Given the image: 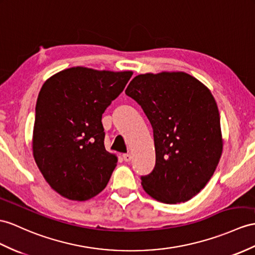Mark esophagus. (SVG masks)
Here are the masks:
<instances>
[{"label":"esophagus","mask_w":255,"mask_h":255,"mask_svg":"<svg viewBox=\"0 0 255 255\" xmlns=\"http://www.w3.org/2000/svg\"><path fill=\"white\" fill-rule=\"evenodd\" d=\"M122 158H123V160L126 161V162H129V161L132 160V154H129V153H124L123 156H122Z\"/></svg>","instance_id":"1"}]
</instances>
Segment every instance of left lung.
I'll return each mask as SVG.
<instances>
[{
  "label": "left lung",
  "mask_w": 255,
  "mask_h": 255,
  "mask_svg": "<svg viewBox=\"0 0 255 255\" xmlns=\"http://www.w3.org/2000/svg\"><path fill=\"white\" fill-rule=\"evenodd\" d=\"M153 129L156 165L142 188L160 202L191 199L212 177L223 150L219 108L199 80L185 72L136 76L126 90Z\"/></svg>",
  "instance_id": "left-lung-1"
}]
</instances>
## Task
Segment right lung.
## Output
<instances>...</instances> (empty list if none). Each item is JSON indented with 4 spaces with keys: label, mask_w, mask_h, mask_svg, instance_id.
Segmentation results:
<instances>
[{
    "label": "right lung",
    "mask_w": 255,
    "mask_h": 255,
    "mask_svg": "<svg viewBox=\"0 0 255 255\" xmlns=\"http://www.w3.org/2000/svg\"><path fill=\"white\" fill-rule=\"evenodd\" d=\"M132 74L73 67L43 84L35 106L33 157L60 196L84 201L107 186L118 159L105 149L102 116Z\"/></svg>",
    "instance_id": "1"
}]
</instances>
